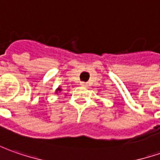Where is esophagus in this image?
Returning a JSON list of instances; mask_svg holds the SVG:
<instances>
[{
	"mask_svg": "<svg viewBox=\"0 0 160 160\" xmlns=\"http://www.w3.org/2000/svg\"><path fill=\"white\" fill-rule=\"evenodd\" d=\"M80 86L81 87H88V83L87 82H80Z\"/></svg>",
	"mask_w": 160,
	"mask_h": 160,
	"instance_id": "34e87169",
	"label": "esophagus"
}]
</instances>
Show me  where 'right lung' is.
<instances>
[{"mask_svg":"<svg viewBox=\"0 0 160 160\" xmlns=\"http://www.w3.org/2000/svg\"><path fill=\"white\" fill-rule=\"evenodd\" d=\"M62 91V88H57V90H56V94H58V92H61Z\"/></svg>","mask_w":160,"mask_h":160,"instance_id":"obj_1","label":"right lung"}]
</instances>
